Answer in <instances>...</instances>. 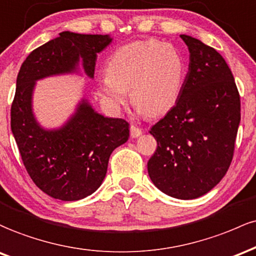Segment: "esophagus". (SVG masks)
Masks as SVG:
<instances>
[{"instance_id":"34e87169","label":"esophagus","mask_w":256,"mask_h":256,"mask_svg":"<svg viewBox=\"0 0 256 256\" xmlns=\"http://www.w3.org/2000/svg\"><path fill=\"white\" fill-rule=\"evenodd\" d=\"M142 134V130L140 128H138L136 126L132 124L130 126V136L132 138H138Z\"/></svg>"}]
</instances>
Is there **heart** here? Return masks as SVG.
<instances>
[{"label":"heart","mask_w":256,"mask_h":256,"mask_svg":"<svg viewBox=\"0 0 256 256\" xmlns=\"http://www.w3.org/2000/svg\"><path fill=\"white\" fill-rule=\"evenodd\" d=\"M186 65L182 53L168 43L139 40L118 48L108 62V74L98 93L112 111L127 104V90L138 110L148 117L168 112L182 94Z\"/></svg>","instance_id":"1"}]
</instances>
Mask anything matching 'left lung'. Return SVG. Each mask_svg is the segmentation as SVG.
I'll return each instance as SVG.
<instances>
[{"label": "left lung", "mask_w": 256, "mask_h": 256, "mask_svg": "<svg viewBox=\"0 0 256 256\" xmlns=\"http://www.w3.org/2000/svg\"><path fill=\"white\" fill-rule=\"evenodd\" d=\"M190 52L179 99L150 134L157 148L148 162L157 188L194 200L216 186L234 157L240 100L225 59L200 40L180 35Z\"/></svg>", "instance_id": "left-lung-1"}]
</instances>
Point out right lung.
<instances>
[{"mask_svg": "<svg viewBox=\"0 0 256 256\" xmlns=\"http://www.w3.org/2000/svg\"><path fill=\"white\" fill-rule=\"evenodd\" d=\"M111 41L108 35L60 32L28 54L16 77L10 108L12 133L32 182L56 200H78L99 188L111 154L128 140L129 123L104 117L82 99L64 126L44 129L32 111L36 81L76 72L80 62L93 78L96 54Z\"/></svg>", "mask_w": 256, "mask_h": 256, "instance_id": "add662e5", "label": "right lung"}]
</instances>
